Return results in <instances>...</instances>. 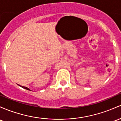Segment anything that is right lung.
<instances>
[{
	"label": "right lung",
	"instance_id": "obj_1",
	"mask_svg": "<svg viewBox=\"0 0 121 121\" xmlns=\"http://www.w3.org/2000/svg\"><path fill=\"white\" fill-rule=\"evenodd\" d=\"M19 86H20V87H22V88H25V89H26V90H29V91H31V90H30V89L29 88H27V87H23V86H20V85H19Z\"/></svg>",
	"mask_w": 121,
	"mask_h": 121
}]
</instances>
